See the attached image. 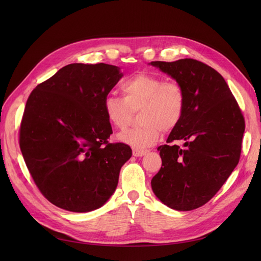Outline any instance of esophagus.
<instances>
[{
    "instance_id": "34e87169",
    "label": "esophagus",
    "mask_w": 261,
    "mask_h": 261,
    "mask_svg": "<svg viewBox=\"0 0 261 261\" xmlns=\"http://www.w3.org/2000/svg\"><path fill=\"white\" fill-rule=\"evenodd\" d=\"M147 152H148V150H145V149H137V148L133 149V155L134 156H143Z\"/></svg>"
}]
</instances>
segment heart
Wrapping results in <instances>:
<instances>
[{"instance_id":"1","label":"heart","mask_w":261,"mask_h":261,"mask_svg":"<svg viewBox=\"0 0 261 261\" xmlns=\"http://www.w3.org/2000/svg\"><path fill=\"white\" fill-rule=\"evenodd\" d=\"M122 98L110 94L103 100L107 120L116 129L127 126L133 111L140 108L141 123L117 136L118 141L141 149L154 145L162 130H172L185 110V92L176 82H164L160 76L141 73L121 84Z\"/></svg>"}]
</instances>
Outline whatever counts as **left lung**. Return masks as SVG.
<instances>
[{"mask_svg": "<svg viewBox=\"0 0 261 261\" xmlns=\"http://www.w3.org/2000/svg\"><path fill=\"white\" fill-rule=\"evenodd\" d=\"M183 87L185 110L167 143L158 148L160 171L151 179L154 195L171 209L189 211L203 206L236 168L245 130L244 117L224 78L193 59L149 63Z\"/></svg>", "mask_w": 261, "mask_h": 261, "instance_id": "obj_1", "label": "left lung"}]
</instances>
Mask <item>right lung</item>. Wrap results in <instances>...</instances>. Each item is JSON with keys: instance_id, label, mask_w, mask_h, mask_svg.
Segmentation results:
<instances>
[{"instance_id": "1", "label": "right lung", "mask_w": 261, "mask_h": 261, "mask_svg": "<svg viewBox=\"0 0 261 261\" xmlns=\"http://www.w3.org/2000/svg\"><path fill=\"white\" fill-rule=\"evenodd\" d=\"M122 77L114 65L74 63L30 93L20 150L36 185L54 206L89 212L114 194L132 149L108 144L112 127L103 100Z\"/></svg>"}]
</instances>
